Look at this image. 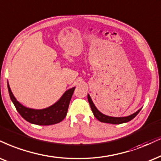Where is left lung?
Masks as SVG:
<instances>
[{
  "label": "left lung",
  "instance_id": "1",
  "mask_svg": "<svg viewBox=\"0 0 161 161\" xmlns=\"http://www.w3.org/2000/svg\"><path fill=\"white\" fill-rule=\"evenodd\" d=\"M87 99H88L89 104L91 105V108L92 110L93 115L94 117L97 118L98 120H99L102 123H111V124H121L124 123H127V122H129L132 119H134L136 116L138 114V113L140 112V111L141 109L138 110L137 112H135L133 114L128 116V117H108V116H106L103 114H102L100 111H99L97 110V108L95 107L94 104L91 100V97L89 95H87Z\"/></svg>",
  "mask_w": 161,
  "mask_h": 161
}]
</instances>
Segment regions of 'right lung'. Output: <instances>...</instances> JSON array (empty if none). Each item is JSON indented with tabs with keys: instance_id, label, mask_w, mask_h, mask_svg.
Returning a JSON list of instances; mask_svg holds the SVG:
<instances>
[{
	"instance_id": "add662e5",
	"label": "right lung",
	"mask_w": 161,
	"mask_h": 161,
	"mask_svg": "<svg viewBox=\"0 0 161 161\" xmlns=\"http://www.w3.org/2000/svg\"><path fill=\"white\" fill-rule=\"evenodd\" d=\"M7 86L10 99L20 115L29 123L40 125H53L60 123L64 119L68 113L71 97L75 90V87L69 89L63 94L59 100L52 106L42 110H35L24 107L18 103L12 93L9 84H7Z\"/></svg>"
}]
</instances>
